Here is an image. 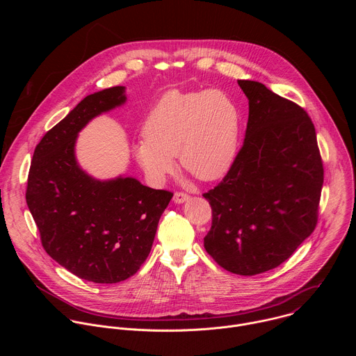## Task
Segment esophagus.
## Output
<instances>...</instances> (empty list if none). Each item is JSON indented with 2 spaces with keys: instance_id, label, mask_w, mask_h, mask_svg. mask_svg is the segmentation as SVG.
I'll list each match as a JSON object with an SVG mask.
<instances>
[{
  "instance_id": "34e87169",
  "label": "esophagus",
  "mask_w": 356,
  "mask_h": 356,
  "mask_svg": "<svg viewBox=\"0 0 356 356\" xmlns=\"http://www.w3.org/2000/svg\"><path fill=\"white\" fill-rule=\"evenodd\" d=\"M188 198H190V195L183 191H176L173 195V201L176 202V204H183V202H186Z\"/></svg>"
}]
</instances>
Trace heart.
Masks as SVG:
<instances>
[{
  "mask_svg": "<svg viewBox=\"0 0 356 356\" xmlns=\"http://www.w3.org/2000/svg\"><path fill=\"white\" fill-rule=\"evenodd\" d=\"M145 139L134 145V156L155 183L181 168L200 180L222 177L239 147V113L222 90L169 91L149 111Z\"/></svg>",
  "mask_w": 356,
  "mask_h": 356,
  "instance_id": "obj_1",
  "label": "heart"
}]
</instances>
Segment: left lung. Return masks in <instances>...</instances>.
<instances>
[{"mask_svg": "<svg viewBox=\"0 0 356 356\" xmlns=\"http://www.w3.org/2000/svg\"><path fill=\"white\" fill-rule=\"evenodd\" d=\"M249 101L245 140L222 181L204 248L225 270L277 268L316 228L324 169L307 113L265 84L238 80Z\"/></svg>", "mask_w": 356, "mask_h": 356, "instance_id": "8db88e82", "label": "left lung"}]
</instances>
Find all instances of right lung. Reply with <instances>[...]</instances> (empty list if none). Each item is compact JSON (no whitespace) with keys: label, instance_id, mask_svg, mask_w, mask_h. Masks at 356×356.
I'll use <instances>...</instances> for the list:
<instances>
[{"label":"right lung","instance_id":"add662e5","mask_svg":"<svg viewBox=\"0 0 356 356\" xmlns=\"http://www.w3.org/2000/svg\"><path fill=\"white\" fill-rule=\"evenodd\" d=\"M125 87L87 95L36 145L26 204L47 255L80 279L118 283L135 275L173 193L134 177L98 180L76 159L79 132L125 104Z\"/></svg>","mask_w":356,"mask_h":356}]
</instances>
